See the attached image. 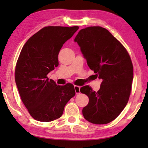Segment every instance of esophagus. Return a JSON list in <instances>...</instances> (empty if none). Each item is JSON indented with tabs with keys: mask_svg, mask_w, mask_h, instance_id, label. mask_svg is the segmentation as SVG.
Segmentation results:
<instances>
[{
	"mask_svg": "<svg viewBox=\"0 0 148 148\" xmlns=\"http://www.w3.org/2000/svg\"><path fill=\"white\" fill-rule=\"evenodd\" d=\"M74 89L76 91V93L78 95L80 93V87L78 86H74Z\"/></svg>",
	"mask_w": 148,
	"mask_h": 148,
	"instance_id": "obj_1",
	"label": "esophagus"
}]
</instances>
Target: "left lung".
Here are the masks:
<instances>
[{
	"mask_svg": "<svg viewBox=\"0 0 148 148\" xmlns=\"http://www.w3.org/2000/svg\"><path fill=\"white\" fill-rule=\"evenodd\" d=\"M90 69L102 83L97 92L89 86L80 92L89 97L82 110L84 118L94 124H107L121 114L128 102L133 79V66L124 46L107 29L89 27L74 39Z\"/></svg>",
	"mask_w": 148,
	"mask_h": 148,
	"instance_id": "obj_1",
	"label": "left lung"
}]
</instances>
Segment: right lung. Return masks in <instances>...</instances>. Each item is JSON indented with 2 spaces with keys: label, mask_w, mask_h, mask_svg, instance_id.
<instances>
[{
  "label": "right lung",
  "mask_w": 148,
  "mask_h": 148,
  "mask_svg": "<svg viewBox=\"0 0 148 148\" xmlns=\"http://www.w3.org/2000/svg\"><path fill=\"white\" fill-rule=\"evenodd\" d=\"M78 29V26L44 27L21 49L15 71L16 83L22 102L37 121L59 118L65 105L76 94L72 84L58 86L47 75L58 66L60 49Z\"/></svg>",
  "instance_id": "obj_1"
}]
</instances>
